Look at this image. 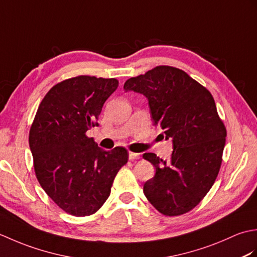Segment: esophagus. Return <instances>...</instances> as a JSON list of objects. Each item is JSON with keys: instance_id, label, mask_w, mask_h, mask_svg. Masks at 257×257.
<instances>
[{"instance_id": "obj_1", "label": "esophagus", "mask_w": 257, "mask_h": 257, "mask_svg": "<svg viewBox=\"0 0 257 257\" xmlns=\"http://www.w3.org/2000/svg\"><path fill=\"white\" fill-rule=\"evenodd\" d=\"M140 154H136V152H129V159L130 160H135V159H139Z\"/></svg>"}]
</instances>
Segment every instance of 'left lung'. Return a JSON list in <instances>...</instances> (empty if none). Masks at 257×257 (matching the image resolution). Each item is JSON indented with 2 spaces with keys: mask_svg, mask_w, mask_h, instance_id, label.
<instances>
[{
  "mask_svg": "<svg viewBox=\"0 0 257 257\" xmlns=\"http://www.w3.org/2000/svg\"><path fill=\"white\" fill-rule=\"evenodd\" d=\"M148 98L152 120L171 138L169 160L148 152L144 159L156 168L144 184L150 203L168 216L181 215L198 205L219 174L226 129L211 92L183 70L157 66L123 85Z\"/></svg>",
  "mask_w": 257,
  "mask_h": 257,
  "instance_id": "obj_1",
  "label": "left lung"
}]
</instances>
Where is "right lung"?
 Masks as SVG:
<instances>
[{"instance_id":"obj_1","label":"right lung","mask_w":257,"mask_h":257,"mask_svg":"<svg viewBox=\"0 0 257 257\" xmlns=\"http://www.w3.org/2000/svg\"><path fill=\"white\" fill-rule=\"evenodd\" d=\"M116 78L81 75L53 86L30 129L34 170L47 195L68 214L88 216L110 194L128 151L100 149L86 133L97 125L103 103L117 89Z\"/></svg>"}]
</instances>
